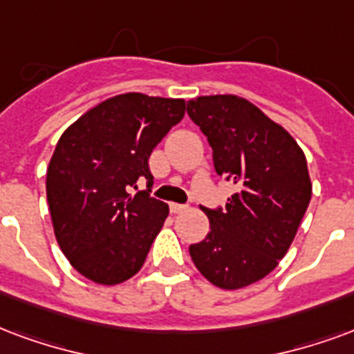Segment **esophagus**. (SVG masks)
I'll return each instance as SVG.
<instances>
[{
  "mask_svg": "<svg viewBox=\"0 0 354 354\" xmlns=\"http://www.w3.org/2000/svg\"><path fill=\"white\" fill-rule=\"evenodd\" d=\"M187 210V204H178V203H170V212L172 214H182V212Z\"/></svg>",
  "mask_w": 354,
  "mask_h": 354,
  "instance_id": "esophagus-1",
  "label": "esophagus"
}]
</instances>
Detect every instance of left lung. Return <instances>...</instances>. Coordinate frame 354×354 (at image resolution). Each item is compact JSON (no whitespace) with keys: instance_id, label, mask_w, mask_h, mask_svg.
Masks as SVG:
<instances>
[{"instance_id":"8db88e82","label":"left lung","mask_w":354,"mask_h":354,"mask_svg":"<svg viewBox=\"0 0 354 354\" xmlns=\"http://www.w3.org/2000/svg\"><path fill=\"white\" fill-rule=\"evenodd\" d=\"M187 114L210 142L217 174L238 185L225 208L203 206L210 232L191 243L189 255L210 283L242 289L268 276L297 236L311 198L306 156L242 97H197L187 101Z\"/></svg>"}]
</instances>
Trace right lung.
I'll return each mask as SVG.
<instances>
[{"mask_svg": "<svg viewBox=\"0 0 354 354\" xmlns=\"http://www.w3.org/2000/svg\"><path fill=\"white\" fill-rule=\"evenodd\" d=\"M185 114L184 99L122 93L93 106L59 137L46 170L54 234L73 268L118 285L142 268L169 206L148 191L157 144Z\"/></svg>", "mask_w": 354, "mask_h": 354, "instance_id": "obj_1", "label": "right lung"}]
</instances>
